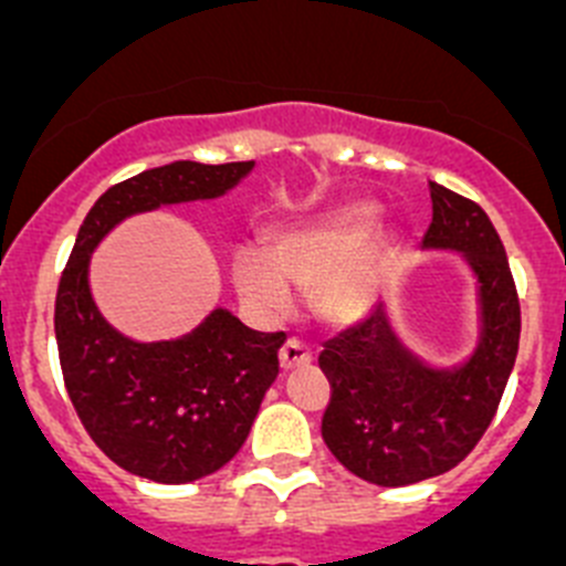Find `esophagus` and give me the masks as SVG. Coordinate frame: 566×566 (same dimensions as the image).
<instances>
[{"mask_svg": "<svg viewBox=\"0 0 566 566\" xmlns=\"http://www.w3.org/2000/svg\"><path fill=\"white\" fill-rule=\"evenodd\" d=\"M279 360H282V369H298V366H307L313 360V349L298 338H290L279 349Z\"/></svg>", "mask_w": 566, "mask_h": 566, "instance_id": "obj_1", "label": "esophagus"}]
</instances>
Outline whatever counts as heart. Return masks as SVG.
Returning a JSON list of instances; mask_svg holds the SVG:
<instances>
[{"mask_svg":"<svg viewBox=\"0 0 566 566\" xmlns=\"http://www.w3.org/2000/svg\"><path fill=\"white\" fill-rule=\"evenodd\" d=\"M380 208L349 202L318 220L284 228L273 248L233 253V284L251 307L284 313L293 284L315 290V307L333 324H349L371 307L391 268V242L378 237Z\"/></svg>","mask_w":566,"mask_h":566,"instance_id":"b5f03b06","label":"heart"}]
</instances>
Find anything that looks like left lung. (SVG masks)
Returning <instances> with one entry per match:
<instances>
[{
  "instance_id": "1",
  "label": "left lung",
  "mask_w": 566,
  "mask_h": 566,
  "mask_svg": "<svg viewBox=\"0 0 566 566\" xmlns=\"http://www.w3.org/2000/svg\"><path fill=\"white\" fill-rule=\"evenodd\" d=\"M426 251L462 253L476 279L480 335L462 364L434 366L411 353L375 307L358 327L324 344L321 371L333 397L321 437L360 480L403 488L465 460L491 426L518 353L522 313L505 245L476 202L429 182Z\"/></svg>"
}]
</instances>
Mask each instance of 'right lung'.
Segmentation results:
<instances>
[{"label": "right lung", "instance_id": "obj_1", "mask_svg": "<svg viewBox=\"0 0 566 566\" xmlns=\"http://www.w3.org/2000/svg\"><path fill=\"white\" fill-rule=\"evenodd\" d=\"M253 166L177 160L112 186L86 213L61 273L55 340L70 400L95 446L144 480L182 485L233 460L276 380L284 333H256L217 307L180 338H126L95 304L90 259L126 217L217 200Z\"/></svg>", "mask_w": 566, "mask_h": 566}]
</instances>
